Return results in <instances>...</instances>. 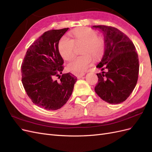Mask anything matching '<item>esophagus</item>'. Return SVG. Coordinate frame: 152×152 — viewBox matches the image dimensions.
Segmentation results:
<instances>
[{
	"label": "esophagus",
	"instance_id": "1",
	"mask_svg": "<svg viewBox=\"0 0 152 152\" xmlns=\"http://www.w3.org/2000/svg\"><path fill=\"white\" fill-rule=\"evenodd\" d=\"M85 75V73H79V74H77V75H76V77H77V79H80L81 77H83L84 75Z\"/></svg>",
	"mask_w": 152,
	"mask_h": 152
}]
</instances>
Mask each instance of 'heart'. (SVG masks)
<instances>
[{
    "label": "heart",
    "mask_w": 152,
    "mask_h": 152,
    "mask_svg": "<svg viewBox=\"0 0 152 152\" xmlns=\"http://www.w3.org/2000/svg\"><path fill=\"white\" fill-rule=\"evenodd\" d=\"M69 35L71 39L66 37H62L58 43V50L61 56L68 61L74 56L75 45L83 44L81 56L75 58L68 64V70L75 74L84 72L93 63V58L99 60L104 53V40L98 37L97 32L89 28H80L72 30Z\"/></svg>",
    "instance_id": "heart-1"
}]
</instances>
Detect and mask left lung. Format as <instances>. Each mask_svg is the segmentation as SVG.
I'll return each instance as SVG.
<instances>
[{"mask_svg":"<svg viewBox=\"0 0 152 152\" xmlns=\"http://www.w3.org/2000/svg\"><path fill=\"white\" fill-rule=\"evenodd\" d=\"M104 35V53L97 68L107 70L96 73V93L110 104L121 103L130 96L137 84L139 59L131 39L115 27L95 25Z\"/></svg>","mask_w":152,"mask_h":152,"instance_id":"1","label":"left lung"}]
</instances>
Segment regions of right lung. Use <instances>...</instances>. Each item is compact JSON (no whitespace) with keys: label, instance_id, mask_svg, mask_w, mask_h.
Returning a JSON list of instances; mask_svg holds the SVG:
<instances>
[{"label":"right lung","instance_id":"add662e5","mask_svg":"<svg viewBox=\"0 0 152 152\" xmlns=\"http://www.w3.org/2000/svg\"><path fill=\"white\" fill-rule=\"evenodd\" d=\"M68 28L44 32L27 50L21 64L22 84L31 102L48 110L61 108L71 96L77 77L61 74L64 61L58 43ZM58 76L59 81L55 80Z\"/></svg>","mask_w":152,"mask_h":152}]
</instances>
